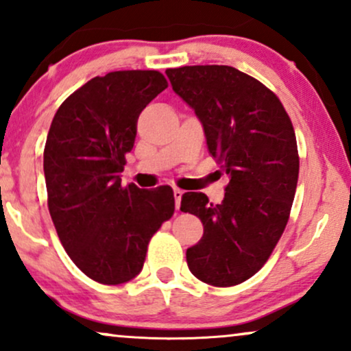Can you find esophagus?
Segmentation results:
<instances>
[{"instance_id": "1", "label": "esophagus", "mask_w": 351, "mask_h": 351, "mask_svg": "<svg viewBox=\"0 0 351 351\" xmlns=\"http://www.w3.org/2000/svg\"><path fill=\"white\" fill-rule=\"evenodd\" d=\"M173 196H175V206H176V209H180L181 196H183V191H181L180 188H175V189H173Z\"/></svg>"}]
</instances>
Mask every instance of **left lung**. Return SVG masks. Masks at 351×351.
<instances>
[{"label": "left lung", "instance_id": "left-lung-1", "mask_svg": "<svg viewBox=\"0 0 351 351\" xmlns=\"http://www.w3.org/2000/svg\"><path fill=\"white\" fill-rule=\"evenodd\" d=\"M167 75L229 175L221 204L204 193L181 196V211L204 228L186 251L188 267L209 285L231 287L263 267L287 226L299 180L295 132L277 95L234 67L184 66Z\"/></svg>", "mask_w": 351, "mask_h": 351}]
</instances>
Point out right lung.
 I'll list each match as a JSON object with an SVG mask.
<instances>
[{"label":"right lung","mask_w":351,"mask_h":351,"mask_svg":"<svg viewBox=\"0 0 351 351\" xmlns=\"http://www.w3.org/2000/svg\"><path fill=\"white\" fill-rule=\"evenodd\" d=\"M167 87L158 71L108 72L71 94L52 119L47 206L72 263L100 284L138 276L152 236L175 211L170 186H122L120 178L140 112Z\"/></svg>","instance_id":"right-lung-1"}]
</instances>
